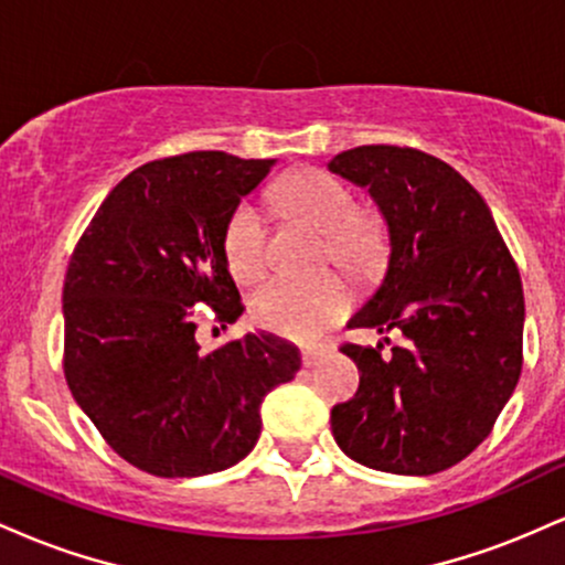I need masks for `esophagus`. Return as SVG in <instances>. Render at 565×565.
Here are the masks:
<instances>
[{
    "label": "esophagus",
    "mask_w": 565,
    "mask_h": 565,
    "mask_svg": "<svg viewBox=\"0 0 565 565\" xmlns=\"http://www.w3.org/2000/svg\"><path fill=\"white\" fill-rule=\"evenodd\" d=\"M327 355H329V345H305L302 348V364L308 369H313V366H319Z\"/></svg>",
    "instance_id": "34e87169"
}]
</instances>
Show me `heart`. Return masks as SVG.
<instances>
[{"label": "heart", "mask_w": 565, "mask_h": 565, "mask_svg": "<svg viewBox=\"0 0 565 565\" xmlns=\"http://www.w3.org/2000/svg\"><path fill=\"white\" fill-rule=\"evenodd\" d=\"M278 199L295 217L321 231V257L353 278L377 274L385 260V231L372 212L355 210L345 183L321 170H297L278 185ZM225 260L242 284L257 281L268 268V223L263 210L244 201L233 210L223 233ZM345 284L334 274L310 281L274 278L252 297V316L268 332L310 342L348 313Z\"/></svg>", "instance_id": "obj_1"}]
</instances>
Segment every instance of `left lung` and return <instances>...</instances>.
<instances>
[{
  "label": "left lung",
  "instance_id": "1",
  "mask_svg": "<svg viewBox=\"0 0 565 565\" xmlns=\"http://www.w3.org/2000/svg\"><path fill=\"white\" fill-rule=\"evenodd\" d=\"M329 170L369 188L391 260L350 329L398 334L342 342L359 391L332 408L337 446L366 468L433 476L489 438L523 366V287L494 217L454 167L408 146H359Z\"/></svg>",
  "mask_w": 565,
  "mask_h": 565
}]
</instances>
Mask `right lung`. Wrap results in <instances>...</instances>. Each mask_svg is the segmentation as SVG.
I'll return each instance as SVG.
<instances>
[{
    "instance_id": "right-lung-1",
    "label": "right lung",
    "mask_w": 565,
    "mask_h": 565,
    "mask_svg": "<svg viewBox=\"0 0 565 565\" xmlns=\"http://www.w3.org/2000/svg\"><path fill=\"white\" fill-rule=\"evenodd\" d=\"M274 159L191 151L148 161L108 193L63 284V372L76 404L129 465L159 478L225 470L255 449L260 404L302 359L274 334L201 353L196 305L244 313L223 249L238 201Z\"/></svg>"
}]
</instances>
